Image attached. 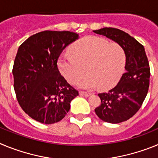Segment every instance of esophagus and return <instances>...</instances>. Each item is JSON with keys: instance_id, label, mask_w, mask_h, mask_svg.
<instances>
[{"instance_id": "34e87169", "label": "esophagus", "mask_w": 158, "mask_h": 158, "mask_svg": "<svg viewBox=\"0 0 158 158\" xmlns=\"http://www.w3.org/2000/svg\"><path fill=\"white\" fill-rule=\"evenodd\" d=\"M79 94L81 95V96H85V97H88V96H90V93H86V92H82V91H81V92H79Z\"/></svg>"}]
</instances>
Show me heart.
Masks as SVG:
<instances>
[{"label":"heart","instance_id":"heart-1","mask_svg":"<svg viewBox=\"0 0 158 158\" xmlns=\"http://www.w3.org/2000/svg\"><path fill=\"white\" fill-rule=\"evenodd\" d=\"M72 55H62L58 67L65 80L81 89L92 90L99 87L107 90L120 80L126 65V53L119 44L105 39L87 36L70 47Z\"/></svg>","mask_w":158,"mask_h":158}]
</instances>
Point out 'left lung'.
<instances>
[{"mask_svg":"<svg viewBox=\"0 0 158 158\" xmlns=\"http://www.w3.org/2000/svg\"><path fill=\"white\" fill-rule=\"evenodd\" d=\"M93 32L119 44L126 53V73L113 89L99 93L101 104L95 109L104 122L119 123L139 111L147 95L150 77L148 58L144 47L123 31L104 27Z\"/></svg>","mask_w":158,"mask_h":158,"instance_id":"left-lung-1","label":"left lung"}]
</instances>
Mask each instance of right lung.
I'll return each instance as SVG.
<instances>
[{"mask_svg":"<svg viewBox=\"0 0 158 158\" xmlns=\"http://www.w3.org/2000/svg\"><path fill=\"white\" fill-rule=\"evenodd\" d=\"M78 38L79 35L68 31H44L19 47L12 69L14 89L22 109L35 120L45 124L59 122L79 95L57 65L62 51Z\"/></svg>","mask_w":158,"mask_h":158,"instance_id":"1","label":"right lung"}]
</instances>
